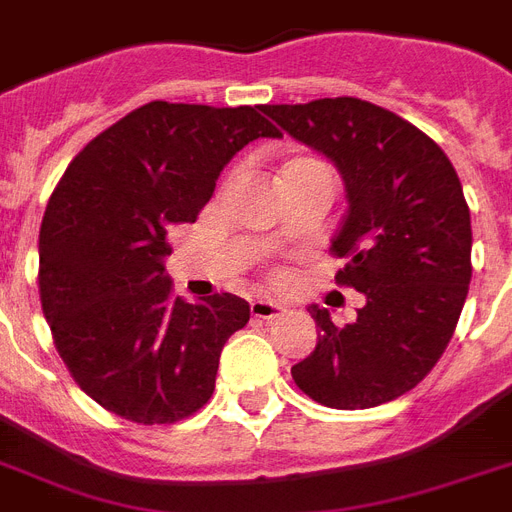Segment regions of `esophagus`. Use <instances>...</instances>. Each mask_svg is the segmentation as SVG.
Masks as SVG:
<instances>
[{"label":"esophagus","mask_w":512,"mask_h":512,"mask_svg":"<svg viewBox=\"0 0 512 512\" xmlns=\"http://www.w3.org/2000/svg\"><path fill=\"white\" fill-rule=\"evenodd\" d=\"M249 311H252V316L255 319H276V316H281L284 313V305L276 303V300H265V297H257V300H252L249 303Z\"/></svg>","instance_id":"34e87169"}]
</instances>
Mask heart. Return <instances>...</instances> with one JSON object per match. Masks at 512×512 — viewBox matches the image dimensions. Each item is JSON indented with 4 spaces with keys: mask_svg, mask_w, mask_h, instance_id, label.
Wrapping results in <instances>:
<instances>
[{
    "mask_svg": "<svg viewBox=\"0 0 512 512\" xmlns=\"http://www.w3.org/2000/svg\"><path fill=\"white\" fill-rule=\"evenodd\" d=\"M295 162H311V159H295ZM289 164H292V162H289Z\"/></svg>",
    "mask_w": 512,
    "mask_h": 512,
    "instance_id": "heart-1",
    "label": "heart"
}]
</instances>
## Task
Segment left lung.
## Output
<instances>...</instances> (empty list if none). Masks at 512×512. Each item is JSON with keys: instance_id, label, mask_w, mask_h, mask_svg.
Segmentation results:
<instances>
[{"instance_id": "1", "label": "left lung", "mask_w": 512, "mask_h": 512, "mask_svg": "<svg viewBox=\"0 0 512 512\" xmlns=\"http://www.w3.org/2000/svg\"><path fill=\"white\" fill-rule=\"evenodd\" d=\"M281 130L335 164L348 209L332 236L345 257L337 284L366 297L335 327L327 308L311 356L292 366L297 388L332 409H369L404 396L436 366L470 284V209L438 143L388 108L358 98L265 106Z\"/></svg>"}]
</instances>
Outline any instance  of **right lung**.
Returning a JSON list of instances; mask_svg holds the SVG:
<instances>
[{
	"label": "right lung",
	"mask_w": 512,
	"mask_h": 512,
	"mask_svg": "<svg viewBox=\"0 0 512 512\" xmlns=\"http://www.w3.org/2000/svg\"><path fill=\"white\" fill-rule=\"evenodd\" d=\"M260 106L154 100L111 124L68 164L39 231V295L55 348L108 412L167 425L207 404L225 340L249 303L172 297L167 228L193 223L223 167L281 132Z\"/></svg>",
	"instance_id": "right-lung-1"
}]
</instances>
